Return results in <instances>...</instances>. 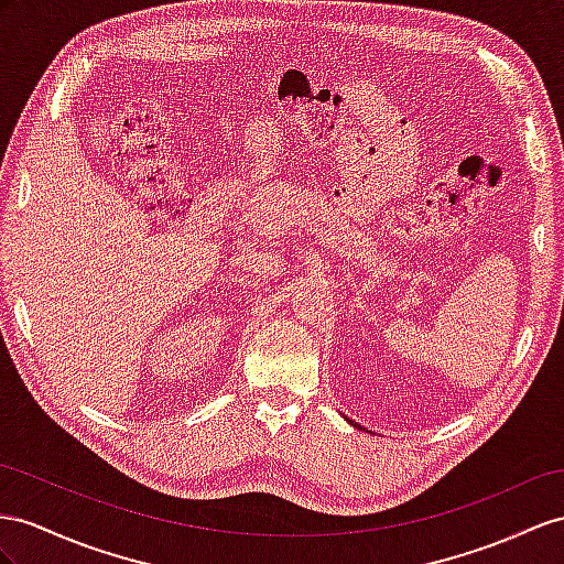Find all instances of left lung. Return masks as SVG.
<instances>
[{
    "label": "left lung",
    "mask_w": 564,
    "mask_h": 564,
    "mask_svg": "<svg viewBox=\"0 0 564 564\" xmlns=\"http://www.w3.org/2000/svg\"><path fill=\"white\" fill-rule=\"evenodd\" d=\"M355 426H357V424H355Z\"/></svg>",
    "instance_id": "1"
}]
</instances>
